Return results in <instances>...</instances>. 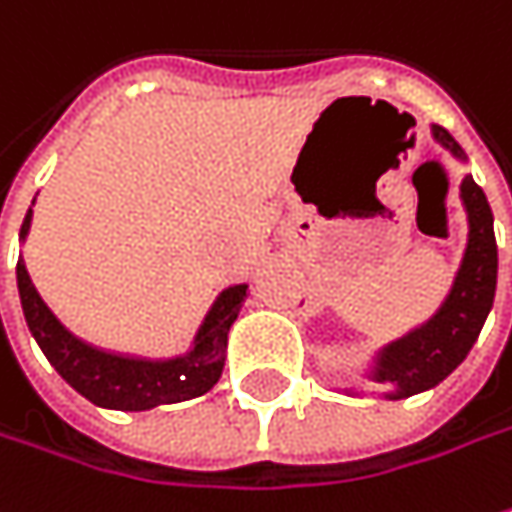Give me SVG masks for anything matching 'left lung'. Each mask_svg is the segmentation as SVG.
<instances>
[{
  "label": "left lung",
  "mask_w": 512,
  "mask_h": 512,
  "mask_svg": "<svg viewBox=\"0 0 512 512\" xmlns=\"http://www.w3.org/2000/svg\"><path fill=\"white\" fill-rule=\"evenodd\" d=\"M431 135L436 144H442L456 161L465 164L467 155L445 127L431 124ZM459 201L467 215V246L445 303L428 323L382 345L371 365L365 368V377L371 382L391 385V391L382 394L385 399H405L431 391L448 374H453L470 354L487 314L493 309L499 252H496L490 203L482 186L473 181V175L462 178ZM345 394L354 397L357 391H345Z\"/></svg>",
  "instance_id": "8db88e82"
}]
</instances>
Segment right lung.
Masks as SVG:
<instances>
[{
	"label": "right lung",
	"instance_id": "1",
	"mask_svg": "<svg viewBox=\"0 0 512 512\" xmlns=\"http://www.w3.org/2000/svg\"><path fill=\"white\" fill-rule=\"evenodd\" d=\"M30 221H33V209H27L19 232L22 243L30 232ZM16 283H19V300H22L27 328L39 348L45 351L50 365L81 397L110 411H150L158 405L186 402L206 394L221 379L223 362H226V337L232 323L238 320L243 297L249 289L246 283H238L218 294V300L212 303L209 314L203 317V326L195 334V345L186 354L172 360H147V357L104 351L67 331L59 323V317L47 309L42 294L36 291L22 257L16 263Z\"/></svg>",
	"mask_w": 512,
	"mask_h": 512
}]
</instances>
